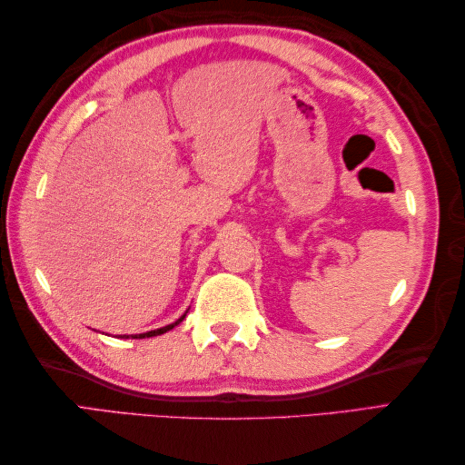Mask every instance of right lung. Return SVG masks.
I'll use <instances>...</instances> for the list:
<instances>
[{
	"label": "right lung",
	"mask_w": 465,
	"mask_h": 465,
	"mask_svg": "<svg viewBox=\"0 0 465 465\" xmlns=\"http://www.w3.org/2000/svg\"><path fill=\"white\" fill-rule=\"evenodd\" d=\"M187 313V312H185ZM185 313L182 315L180 320H175L173 323H170V325H163V328H160V330H152V331H145V333H132V335H120V338H124V340H143V338H153V335H162V333H165V331H170V330H173L177 323H182L183 322V318H185Z\"/></svg>",
	"instance_id": "obj_1"
}]
</instances>
